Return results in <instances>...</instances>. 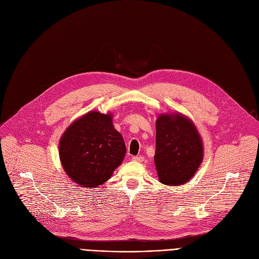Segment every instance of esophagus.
Wrapping results in <instances>:
<instances>
[{
    "label": "esophagus",
    "instance_id": "34e87169",
    "mask_svg": "<svg viewBox=\"0 0 259 259\" xmlns=\"http://www.w3.org/2000/svg\"><path fill=\"white\" fill-rule=\"evenodd\" d=\"M132 159L135 160V162H142V160H144V157L139 156V155H136V156H133Z\"/></svg>",
    "mask_w": 259,
    "mask_h": 259
}]
</instances>
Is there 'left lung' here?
I'll return each instance as SVG.
<instances>
[{
	"mask_svg": "<svg viewBox=\"0 0 259 259\" xmlns=\"http://www.w3.org/2000/svg\"><path fill=\"white\" fill-rule=\"evenodd\" d=\"M154 162L159 181L180 185L189 181L202 160V144L194 124L181 114L156 120Z\"/></svg>",
	"mask_w": 259,
	"mask_h": 259,
	"instance_id": "obj_1",
	"label": "left lung"
}]
</instances>
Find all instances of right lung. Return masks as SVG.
<instances>
[{"label":"right lung","mask_w":259,"mask_h":259,"mask_svg":"<svg viewBox=\"0 0 259 259\" xmlns=\"http://www.w3.org/2000/svg\"><path fill=\"white\" fill-rule=\"evenodd\" d=\"M60 158L68 177L84 187L109 179L124 158L125 144L111 115L91 111L70 125L60 141Z\"/></svg>","instance_id":"obj_1"}]
</instances>
